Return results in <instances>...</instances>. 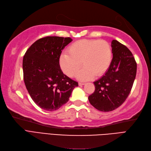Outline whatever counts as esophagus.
<instances>
[{
  "mask_svg": "<svg viewBox=\"0 0 151 151\" xmlns=\"http://www.w3.org/2000/svg\"><path fill=\"white\" fill-rule=\"evenodd\" d=\"M85 84V83H83V82H79V85H80V86H81V85H84Z\"/></svg>",
  "mask_w": 151,
  "mask_h": 151,
  "instance_id": "1",
  "label": "esophagus"
}]
</instances>
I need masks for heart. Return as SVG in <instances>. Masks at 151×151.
Wrapping results in <instances>:
<instances>
[{
    "label": "heart",
    "mask_w": 151,
    "mask_h": 151,
    "mask_svg": "<svg viewBox=\"0 0 151 151\" xmlns=\"http://www.w3.org/2000/svg\"><path fill=\"white\" fill-rule=\"evenodd\" d=\"M112 61V50L108 42L104 40L81 39L72 43L68 53L61 54L59 64L62 70L69 77L78 74V79L89 80L105 73Z\"/></svg>",
    "instance_id": "obj_1"
}]
</instances>
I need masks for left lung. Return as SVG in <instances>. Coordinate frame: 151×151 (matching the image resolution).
Here are the masks:
<instances>
[{"label": "left lung", "mask_w": 151, "mask_h": 151, "mask_svg": "<svg viewBox=\"0 0 151 151\" xmlns=\"http://www.w3.org/2000/svg\"><path fill=\"white\" fill-rule=\"evenodd\" d=\"M113 58L102 78L93 82L95 90L90 103L100 111L110 112L125 102L136 78L137 64L132 52L116 40L111 43Z\"/></svg>", "instance_id": "1"}]
</instances>
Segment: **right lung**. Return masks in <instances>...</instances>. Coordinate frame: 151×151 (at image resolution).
<instances>
[{"label":"right lung","mask_w":151,"mask_h":151,"mask_svg":"<svg viewBox=\"0 0 151 151\" xmlns=\"http://www.w3.org/2000/svg\"><path fill=\"white\" fill-rule=\"evenodd\" d=\"M72 39L48 36L36 41L25 53L22 61L25 85L33 101L40 108L54 111L68 102L78 86L63 73L59 58Z\"/></svg>","instance_id":"1"}]
</instances>
